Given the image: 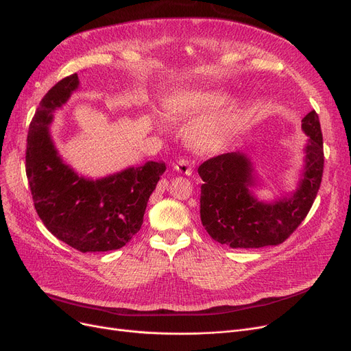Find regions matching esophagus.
I'll use <instances>...</instances> for the list:
<instances>
[{"mask_svg": "<svg viewBox=\"0 0 351 351\" xmlns=\"http://www.w3.org/2000/svg\"><path fill=\"white\" fill-rule=\"evenodd\" d=\"M175 169L183 175H192V165L186 158H182L175 163Z\"/></svg>", "mask_w": 351, "mask_h": 351, "instance_id": "1", "label": "esophagus"}]
</instances>
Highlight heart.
I'll list each match as a JSON object with an SVG mask.
<instances>
[{
    "label": "heart",
    "mask_w": 351,
    "mask_h": 351,
    "mask_svg": "<svg viewBox=\"0 0 351 351\" xmlns=\"http://www.w3.org/2000/svg\"><path fill=\"white\" fill-rule=\"evenodd\" d=\"M230 101V95L222 90L191 89L166 99L165 110L175 121L204 118L191 129L189 141L197 151H217L232 139L237 129V114L223 110Z\"/></svg>",
    "instance_id": "obj_1"
}]
</instances>
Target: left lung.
Returning <instances> with one entry per match:
<instances>
[{
    "label": "left lung",
    "mask_w": 351,
    "mask_h": 351,
    "mask_svg": "<svg viewBox=\"0 0 351 351\" xmlns=\"http://www.w3.org/2000/svg\"><path fill=\"white\" fill-rule=\"evenodd\" d=\"M302 128L308 141L299 188L271 204L257 200L250 159L241 152L223 154L199 166L200 220L213 241L232 249L276 246L299 228L320 189L324 154L319 115L311 110Z\"/></svg>",
    "instance_id": "1"
}]
</instances>
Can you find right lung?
<instances>
[{"instance_id": "add662e5", "label": "right lung", "mask_w": 351, "mask_h": 351, "mask_svg": "<svg viewBox=\"0 0 351 351\" xmlns=\"http://www.w3.org/2000/svg\"><path fill=\"white\" fill-rule=\"evenodd\" d=\"M78 85L72 73L36 108L27 136V178L35 210L55 237L82 253L117 250L139 232L166 165L146 162L97 180L73 172L55 149L48 126Z\"/></svg>"}]
</instances>
